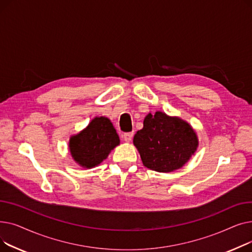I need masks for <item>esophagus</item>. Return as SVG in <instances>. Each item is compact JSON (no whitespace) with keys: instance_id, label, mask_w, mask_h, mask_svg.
<instances>
[{"instance_id":"1","label":"esophagus","mask_w":252,"mask_h":252,"mask_svg":"<svg viewBox=\"0 0 252 252\" xmlns=\"http://www.w3.org/2000/svg\"><path fill=\"white\" fill-rule=\"evenodd\" d=\"M133 136H134L133 133H126V134H125V135L123 136V138H124V140H125L126 143H129V142L131 141V139H133Z\"/></svg>"}]
</instances>
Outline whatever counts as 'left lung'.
<instances>
[{"label":"left lung","mask_w":252,"mask_h":252,"mask_svg":"<svg viewBox=\"0 0 252 252\" xmlns=\"http://www.w3.org/2000/svg\"><path fill=\"white\" fill-rule=\"evenodd\" d=\"M143 125L133 142L143 164L149 169L171 173L182 168L197 151L199 141L195 129L178 116L150 112Z\"/></svg>","instance_id":"left-lung-1"}]
</instances>
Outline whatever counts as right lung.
I'll list each match as a JSON object with an SVG mask.
<instances>
[{
  "label": "right lung",
  "mask_w": 252,
  "mask_h": 252,
  "mask_svg": "<svg viewBox=\"0 0 252 252\" xmlns=\"http://www.w3.org/2000/svg\"><path fill=\"white\" fill-rule=\"evenodd\" d=\"M119 143L121 140L110 119L96 116L83 130L69 138L68 149L79 166L90 169L105 160Z\"/></svg>",
  "instance_id": "1"
}]
</instances>
